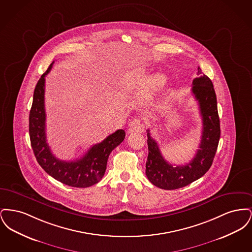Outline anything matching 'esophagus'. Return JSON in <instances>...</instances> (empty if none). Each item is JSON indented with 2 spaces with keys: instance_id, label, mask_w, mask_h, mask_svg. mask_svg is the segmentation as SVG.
Returning a JSON list of instances; mask_svg holds the SVG:
<instances>
[{
  "instance_id": "esophagus-1",
  "label": "esophagus",
  "mask_w": 252,
  "mask_h": 252,
  "mask_svg": "<svg viewBox=\"0 0 252 252\" xmlns=\"http://www.w3.org/2000/svg\"><path fill=\"white\" fill-rule=\"evenodd\" d=\"M144 128H145V125L144 122L140 118H136L130 123L129 127L127 129V133H134V132L142 133L144 131Z\"/></svg>"
}]
</instances>
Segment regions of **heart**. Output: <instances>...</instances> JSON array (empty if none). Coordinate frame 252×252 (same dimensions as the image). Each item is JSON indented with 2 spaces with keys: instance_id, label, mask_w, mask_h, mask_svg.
I'll return each instance as SVG.
<instances>
[{
  "instance_id": "obj_1",
  "label": "heart",
  "mask_w": 252,
  "mask_h": 252,
  "mask_svg": "<svg viewBox=\"0 0 252 252\" xmlns=\"http://www.w3.org/2000/svg\"><path fill=\"white\" fill-rule=\"evenodd\" d=\"M122 83L126 89H135L148 83L149 94H153L166 83V76L162 72H157L151 76V72L145 68H138L126 72L122 76Z\"/></svg>"
}]
</instances>
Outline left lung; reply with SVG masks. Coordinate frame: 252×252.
<instances>
[{
    "instance_id": "obj_1",
    "label": "left lung",
    "mask_w": 252,
    "mask_h": 252,
    "mask_svg": "<svg viewBox=\"0 0 252 252\" xmlns=\"http://www.w3.org/2000/svg\"><path fill=\"white\" fill-rule=\"evenodd\" d=\"M198 77L192 80V93L198 102L202 118V135L199 149L190 162L174 166L161 155L156 141L147 129L148 157L145 165L147 179L157 187L175 190L200 179L213 164L220 139V121L216 94L211 79L197 68Z\"/></svg>"
}]
</instances>
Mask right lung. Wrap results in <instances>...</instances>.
I'll use <instances>...</instances> for the list:
<instances>
[{
    "instance_id": "obj_1",
    "label": "right lung",
    "mask_w": 252,
    "mask_h": 252,
    "mask_svg": "<svg viewBox=\"0 0 252 252\" xmlns=\"http://www.w3.org/2000/svg\"><path fill=\"white\" fill-rule=\"evenodd\" d=\"M53 64L54 61L40 76L34 91L29 114L31 146L38 164L55 180L76 188L90 187L102 180L107 169L108 156L124 141L126 132L119 129L110 134L103 142L93 145L84 156L76 160L65 161L54 156L46 142L44 107L45 75L51 71Z\"/></svg>"
}]
</instances>
